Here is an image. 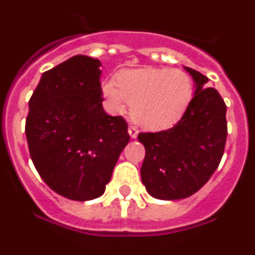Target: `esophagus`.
I'll use <instances>...</instances> for the list:
<instances>
[{"label":"esophagus","mask_w":255,"mask_h":255,"mask_svg":"<svg viewBox=\"0 0 255 255\" xmlns=\"http://www.w3.org/2000/svg\"><path fill=\"white\" fill-rule=\"evenodd\" d=\"M128 133H129V136H131L132 138H136L137 137V134H138V129H137V127H136V126H129V127H128Z\"/></svg>","instance_id":"1"}]
</instances>
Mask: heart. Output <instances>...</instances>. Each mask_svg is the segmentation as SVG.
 <instances>
[{
    "label": "heart",
    "instance_id": "obj_1",
    "mask_svg": "<svg viewBox=\"0 0 255 255\" xmlns=\"http://www.w3.org/2000/svg\"><path fill=\"white\" fill-rule=\"evenodd\" d=\"M104 96L113 111L123 114L133 105L132 117L149 129H162L176 123L187 110L193 83L179 68L126 70L102 84Z\"/></svg>",
    "mask_w": 255,
    "mask_h": 255
}]
</instances>
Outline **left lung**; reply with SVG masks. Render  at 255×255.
I'll list each match as a JSON object with an SVG mask.
<instances>
[{"label": "left lung", "instance_id": "obj_1", "mask_svg": "<svg viewBox=\"0 0 255 255\" xmlns=\"http://www.w3.org/2000/svg\"><path fill=\"white\" fill-rule=\"evenodd\" d=\"M196 91L187 110L174 127L141 132L145 146L141 180L158 200H181L204 187L223 157L227 138V106L209 79L193 68Z\"/></svg>", "mask_w": 255, "mask_h": 255}]
</instances>
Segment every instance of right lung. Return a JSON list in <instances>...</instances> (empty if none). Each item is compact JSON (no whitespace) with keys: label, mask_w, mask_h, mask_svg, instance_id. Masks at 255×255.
I'll use <instances>...</instances> for the list:
<instances>
[{"label":"right lung","mask_w":255,"mask_h":255,"mask_svg":"<svg viewBox=\"0 0 255 255\" xmlns=\"http://www.w3.org/2000/svg\"><path fill=\"white\" fill-rule=\"evenodd\" d=\"M101 62L75 55L44 72L25 121L29 154L55 193L74 201L102 196L129 141L127 122L102 108Z\"/></svg>","instance_id":"add662e5"}]
</instances>
